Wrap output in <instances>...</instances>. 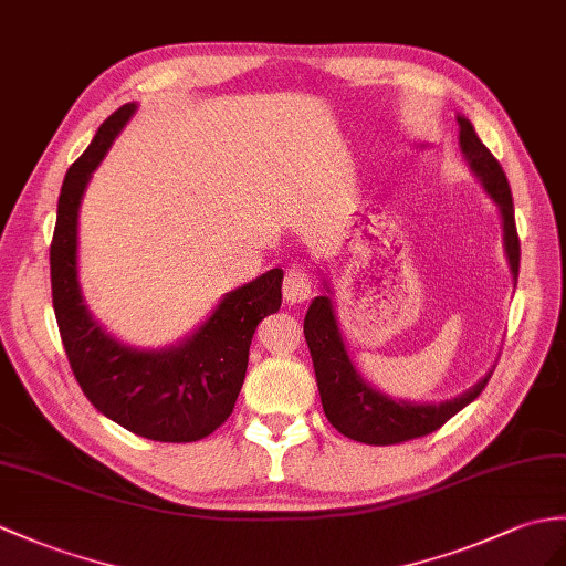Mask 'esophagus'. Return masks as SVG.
<instances>
[{
	"label": "esophagus",
	"mask_w": 566,
	"mask_h": 566,
	"mask_svg": "<svg viewBox=\"0 0 566 566\" xmlns=\"http://www.w3.org/2000/svg\"><path fill=\"white\" fill-rule=\"evenodd\" d=\"M282 292H284V301L286 304H304V301L311 298L313 294V282L308 277V272L304 270H289L284 274V284H282Z\"/></svg>",
	"instance_id": "obj_1"
}]
</instances>
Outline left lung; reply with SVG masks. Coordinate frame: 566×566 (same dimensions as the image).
I'll return each mask as SVG.
<instances>
[{"mask_svg": "<svg viewBox=\"0 0 566 566\" xmlns=\"http://www.w3.org/2000/svg\"><path fill=\"white\" fill-rule=\"evenodd\" d=\"M458 144H461L463 159L468 161L472 176H475L490 200L496 205L504 227V253L509 260L511 274L518 277L521 243L514 219V200L502 166L492 151L480 142L475 127L465 115H458ZM325 282V280H323ZM327 294L315 296L304 318V335L311 349L315 380H318L321 402L327 422L347 439L390 446L407 439L427 437L437 431L443 422L461 412L465 405L475 400L488 386L492 371L484 374L475 386H470L461 396L441 402H412L392 398L388 392L366 384L357 366L349 359L343 331H339L335 306L331 298V286L323 284Z\"/></svg>", "mask_w": 566, "mask_h": 566, "instance_id": "left-lung-1", "label": "left lung"}]
</instances>
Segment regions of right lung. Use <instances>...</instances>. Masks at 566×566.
Returning a JSON list of instances; mask_svg holds the SVG:
<instances>
[{
  "instance_id": "1",
  "label": "right lung",
  "mask_w": 566,
  "mask_h": 566,
  "mask_svg": "<svg viewBox=\"0 0 566 566\" xmlns=\"http://www.w3.org/2000/svg\"><path fill=\"white\" fill-rule=\"evenodd\" d=\"M135 111L137 103L117 108L64 176L50 245L52 308L72 371L101 415L144 439L188 443L229 419L255 327L282 306L284 272L274 268L223 294L205 323L164 349L133 347L105 331L78 284V207L91 176Z\"/></svg>"
}]
</instances>
